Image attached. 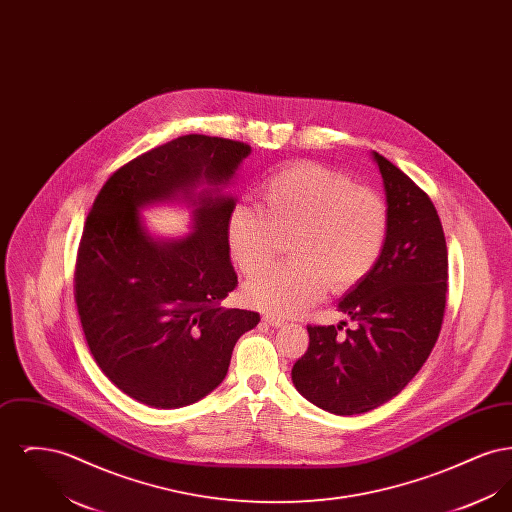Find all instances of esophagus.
<instances>
[{"label": "esophagus", "mask_w": 512, "mask_h": 512, "mask_svg": "<svg viewBox=\"0 0 512 512\" xmlns=\"http://www.w3.org/2000/svg\"><path fill=\"white\" fill-rule=\"evenodd\" d=\"M265 322H268L270 326H276V328H280V326H284L286 324V318L278 317V315H272V313H267L265 317H263Z\"/></svg>", "instance_id": "34e87169"}]
</instances>
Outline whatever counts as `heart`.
Here are the masks:
<instances>
[{
  "label": "heart",
  "mask_w": 512,
  "mask_h": 512,
  "mask_svg": "<svg viewBox=\"0 0 512 512\" xmlns=\"http://www.w3.org/2000/svg\"><path fill=\"white\" fill-rule=\"evenodd\" d=\"M388 234L382 197L343 174L297 163L261 184V207L238 203L228 245L245 274L267 267L282 238L292 261L263 270L245 286L247 299L276 315L299 313L326 293L359 284L376 265Z\"/></svg>",
  "instance_id": "heart-1"
}]
</instances>
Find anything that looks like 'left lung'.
<instances>
[{"mask_svg": "<svg viewBox=\"0 0 512 512\" xmlns=\"http://www.w3.org/2000/svg\"><path fill=\"white\" fill-rule=\"evenodd\" d=\"M388 234L376 265L343 295L355 322L307 326L309 349L293 365L295 390L328 413H368L403 390L438 341L447 293V245L438 211L413 180L380 153ZM345 326V322H341Z\"/></svg>", "mask_w": 512, "mask_h": 512, "instance_id": "left-lung-1", "label": "left lung"}]
</instances>
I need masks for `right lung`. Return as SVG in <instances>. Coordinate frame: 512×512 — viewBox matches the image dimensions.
<instances>
[{"mask_svg": "<svg viewBox=\"0 0 512 512\" xmlns=\"http://www.w3.org/2000/svg\"><path fill=\"white\" fill-rule=\"evenodd\" d=\"M251 153L244 142L188 134L132 159L103 184L84 224L74 299L101 372L126 395L155 409L192 405L224 380L236 341L259 313L226 309L238 286L230 263L222 194ZM199 185L203 193L194 194ZM182 198L195 230L159 241L139 211Z\"/></svg>", "mask_w": 512, "mask_h": 512, "instance_id": "obj_1", "label": "right lung"}]
</instances>
